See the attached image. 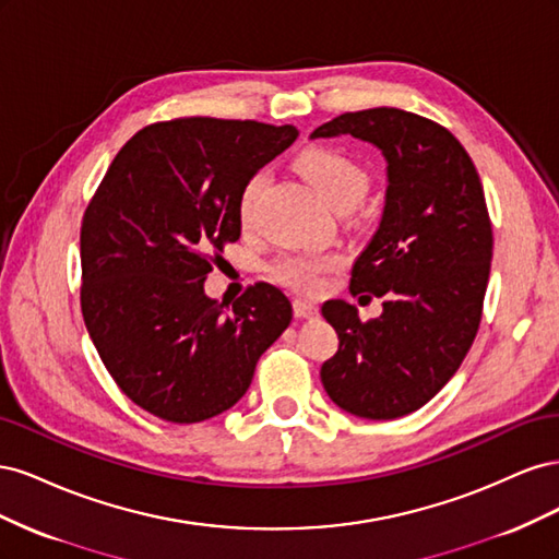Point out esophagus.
I'll list each match as a JSON object with an SVG mask.
<instances>
[{
	"instance_id": "34e87169",
	"label": "esophagus",
	"mask_w": 559,
	"mask_h": 559,
	"mask_svg": "<svg viewBox=\"0 0 559 559\" xmlns=\"http://www.w3.org/2000/svg\"><path fill=\"white\" fill-rule=\"evenodd\" d=\"M294 314L300 319H312L319 314V308L306 298H294Z\"/></svg>"
}]
</instances>
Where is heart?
<instances>
[{"mask_svg":"<svg viewBox=\"0 0 559 559\" xmlns=\"http://www.w3.org/2000/svg\"><path fill=\"white\" fill-rule=\"evenodd\" d=\"M298 173L306 177L312 189L324 198L329 207L335 212H349L357 205H361V200L366 198L370 189V177L364 170V165H359L352 156H347L341 148H331V146H314L302 151L296 160ZM267 181V175L253 173L240 191L238 200V214L240 222H249L253 207H257V198L261 189ZM337 265V257L333 253H319V251H298V253H286L282 257L273 270V277L284 284L292 286V289L298 292H314L321 284V277L329 273L331 267Z\"/></svg>","mask_w":559,"mask_h":559,"instance_id":"b5f03b06","label":"heart"}]
</instances>
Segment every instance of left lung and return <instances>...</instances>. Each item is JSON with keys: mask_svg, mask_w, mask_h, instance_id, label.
<instances>
[{"mask_svg": "<svg viewBox=\"0 0 559 559\" xmlns=\"http://www.w3.org/2000/svg\"><path fill=\"white\" fill-rule=\"evenodd\" d=\"M341 134L373 144L386 163L380 226L349 280L354 296L384 302L373 321L345 300L321 306L341 345L319 376L345 413L396 419L441 392L478 333L492 224L476 165L443 126L378 107L337 116L310 138Z\"/></svg>", "mask_w": 559, "mask_h": 559, "instance_id": "left-lung-1", "label": "left lung"}]
</instances>
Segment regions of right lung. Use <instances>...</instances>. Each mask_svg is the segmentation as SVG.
Masks as SVG:
<instances>
[{"instance_id": "add662e5", "label": "right lung", "mask_w": 559, "mask_h": 559, "mask_svg": "<svg viewBox=\"0 0 559 559\" xmlns=\"http://www.w3.org/2000/svg\"><path fill=\"white\" fill-rule=\"evenodd\" d=\"M298 138L294 126L175 118L118 151L81 224V310L126 396L175 425L226 413L292 302L257 284L228 306L205 294L212 253L240 238L245 181Z\"/></svg>"}]
</instances>
